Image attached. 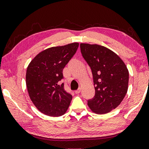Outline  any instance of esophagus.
<instances>
[{"label":"esophagus","mask_w":149,"mask_h":149,"mask_svg":"<svg viewBox=\"0 0 149 149\" xmlns=\"http://www.w3.org/2000/svg\"><path fill=\"white\" fill-rule=\"evenodd\" d=\"M74 92H75V93H77V94H78V93L81 92V88H79L77 90H75Z\"/></svg>","instance_id":"obj_1"}]
</instances>
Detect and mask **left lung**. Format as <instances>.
Here are the masks:
<instances>
[{
	"label": "left lung",
	"instance_id": "8db88e82",
	"mask_svg": "<svg viewBox=\"0 0 149 149\" xmlns=\"http://www.w3.org/2000/svg\"><path fill=\"white\" fill-rule=\"evenodd\" d=\"M81 54L91 68L95 95L87 100L93 113L106 114L119 106L127 93L129 72L113 51L98 45L81 43Z\"/></svg>",
	"mask_w": 149,
	"mask_h": 149
}]
</instances>
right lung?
<instances>
[{
	"label": "right lung",
	"instance_id": "add662e5",
	"mask_svg": "<svg viewBox=\"0 0 149 149\" xmlns=\"http://www.w3.org/2000/svg\"><path fill=\"white\" fill-rule=\"evenodd\" d=\"M79 47L78 42L53 47L39 53L28 65L26 82L31 100L38 110L51 117L66 113L72 97L64 89L63 69Z\"/></svg>",
	"mask_w": 149,
	"mask_h": 149
}]
</instances>
